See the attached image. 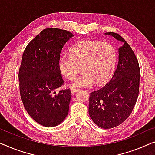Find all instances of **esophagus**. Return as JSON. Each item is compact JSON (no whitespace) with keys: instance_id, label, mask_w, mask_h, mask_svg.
<instances>
[{"instance_id":"obj_1","label":"esophagus","mask_w":155,"mask_h":155,"mask_svg":"<svg viewBox=\"0 0 155 155\" xmlns=\"http://www.w3.org/2000/svg\"><path fill=\"white\" fill-rule=\"evenodd\" d=\"M79 91V89H78V88H71V92L72 93H74L76 92H77V91Z\"/></svg>"}]
</instances>
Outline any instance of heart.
<instances>
[{"label": "heart", "instance_id": "1", "mask_svg": "<svg viewBox=\"0 0 155 155\" xmlns=\"http://www.w3.org/2000/svg\"><path fill=\"white\" fill-rule=\"evenodd\" d=\"M70 55H62L58 66L60 73L71 80L77 77L81 68L82 74L70 84L72 87H88L93 83L106 82L116 66L117 52L109 43L84 41L70 49Z\"/></svg>", "mask_w": 155, "mask_h": 155}]
</instances>
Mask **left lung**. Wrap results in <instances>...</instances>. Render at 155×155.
Returning <instances> with one entry per match:
<instances>
[{"mask_svg":"<svg viewBox=\"0 0 155 155\" xmlns=\"http://www.w3.org/2000/svg\"><path fill=\"white\" fill-rule=\"evenodd\" d=\"M124 43L119 48V62L112 77L91 93L88 112L99 127L110 129L120 125L134 110L139 93L140 67L134 51L120 35L107 32Z\"/></svg>","mask_w":155,"mask_h":155,"instance_id":"obj_1","label":"left lung"}]
</instances>
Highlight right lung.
Here are the masks:
<instances>
[{
    "label": "right lung",
    "instance_id": "right-lung-1",
    "mask_svg": "<svg viewBox=\"0 0 155 155\" xmlns=\"http://www.w3.org/2000/svg\"><path fill=\"white\" fill-rule=\"evenodd\" d=\"M74 36L57 28L43 29L25 48L19 69V92L24 107L35 121L53 127L64 121L71 97L64 85L58 62L61 51Z\"/></svg>",
    "mask_w": 155,
    "mask_h": 155
}]
</instances>
